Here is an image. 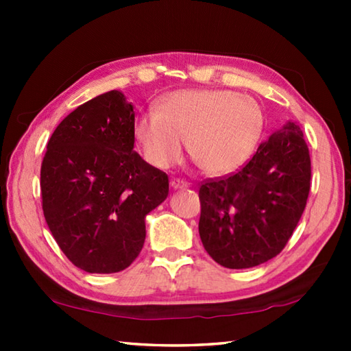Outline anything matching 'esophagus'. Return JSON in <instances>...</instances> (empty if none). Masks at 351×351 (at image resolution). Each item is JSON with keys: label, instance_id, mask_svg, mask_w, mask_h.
Segmentation results:
<instances>
[{"label": "esophagus", "instance_id": "1", "mask_svg": "<svg viewBox=\"0 0 351 351\" xmlns=\"http://www.w3.org/2000/svg\"><path fill=\"white\" fill-rule=\"evenodd\" d=\"M170 186H171V189H175V190H178V189H187L189 187V182L182 181V180H171L170 181Z\"/></svg>", "mask_w": 351, "mask_h": 351}]
</instances>
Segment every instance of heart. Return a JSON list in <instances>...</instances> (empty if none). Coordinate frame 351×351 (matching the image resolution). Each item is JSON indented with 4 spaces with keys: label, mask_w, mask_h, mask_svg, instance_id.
Segmentation results:
<instances>
[{
    "label": "heart",
    "mask_w": 351,
    "mask_h": 351,
    "mask_svg": "<svg viewBox=\"0 0 351 351\" xmlns=\"http://www.w3.org/2000/svg\"><path fill=\"white\" fill-rule=\"evenodd\" d=\"M263 132V112L252 97L224 90H182L156 111L136 119L133 134L142 156L156 169L181 161L184 141L207 175H228L245 164Z\"/></svg>",
    "instance_id": "obj_1"
}]
</instances>
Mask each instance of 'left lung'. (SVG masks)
<instances>
[{
	"label": "left lung",
	"mask_w": 351,
	"mask_h": 351,
	"mask_svg": "<svg viewBox=\"0 0 351 351\" xmlns=\"http://www.w3.org/2000/svg\"><path fill=\"white\" fill-rule=\"evenodd\" d=\"M311 161L295 122L261 142L235 175L199 187V237L224 268L245 269L274 258L287 245L310 193Z\"/></svg>",
	"instance_id": "obj_1"
}]
</instances>
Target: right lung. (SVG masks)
I'll use <instances>...</instances> for the list:
<instances>
[{
    "label": "right lung",
    "instance_id": "add662e5",
    "mask_svg": "<svg viewBox=\"0 0 351 351\" xmlns=\"http://www.w3.org/2000/svg\"><path fill=\"white\" fill-rule=\"evenodd\" d=\"M134 111L121 91L88 100L52 133L40 187L47 228L91 274L128 268L145 241V217L169 195V176L134 148Z\"/></svg>",
    "mask_w": 351,
    "mask_h": 351
}]
</instances>
